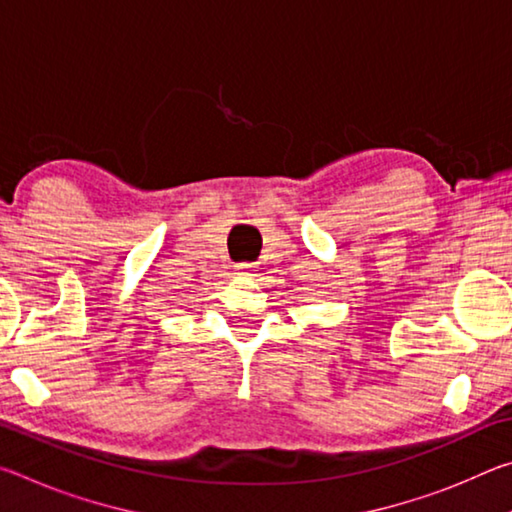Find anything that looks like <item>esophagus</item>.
<instances>
[{"label":"esophagus","mask_w":512,"mask_h":512,"mask_svg":"<svg viewBox=\"0 0 512 512\" xmlns=\"http://www.w3.org/2000/svg\"><path fill=\"white\" fill-rule=\"evenodd\" d=\"M255 268L257 266H253V264H239L237 271H239V275H244V277H253L255 275Z\"/></svg>","instance_id":"34e87169"}]
</instances>
